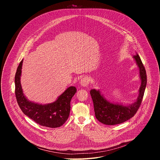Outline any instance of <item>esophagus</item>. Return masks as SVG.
Instances as JSON below:
<instances>
[{
	"instance_id": "34e87169",
	"label": "esophagus",
	"mask_w": 160,
	"mask_h": 160,
	"mask_svg": "<svg viewBox=\"0 0 160 160\" xmlns=\"http://www.w3.org/2000/svg\"><path fill=\"white\" fill-rule=\"evenodd\" d=\"M88 83H89V80H88V77H84L81 78L80 82V84L81 86L87 87L88 85Z\"/></svg>"
}]
</instances>
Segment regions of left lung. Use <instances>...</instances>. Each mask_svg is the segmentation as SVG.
Wrapping results in <instances>:
<instances>
[{
  "instance_id": "left-lung-1",
  "label": "left lung",
  "mask_w": 160,
  "mask_h": 160,
  "mask_svg": "<svg viewBox=\"0 0 160 160\" xmlns=\"http://www.w3.org/2000/svg\"><path fill=\"white\" fill-rule=\"evenodd\" d=\"M133 58L139 68V75L141 80L138 98L133 103L129 105L114 104L107 101L101 94L99 90L92 89L90 91L94 103L95 116L103 124L114 125L127 121L134 116L141 104L147 83L146 72L138 53Z\"/></svg>"
}]
</instances>
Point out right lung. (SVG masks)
Wrapping results in <instances>:
<instances>
[{
    "mask_svg": "<svg viewBox=\"0 0 160 160\" xmlns=\"http://www.w3.org/2000/svg\"><path fill=\"white\" fill-rule=\"evenodd\" d=\"M22 61L17 68L14 78L16 98L21 111L25 115L42 126L50 128L62 126L70 115V101L77 92L76 87H68L56 101L50 104H40L30 101L22 92L20 82Z\"/></svg>",
    "mask_w": 160,
    "mask_h": 160,
    "instance_id": "1",
    "label": "right lung"
}]
</instances>
